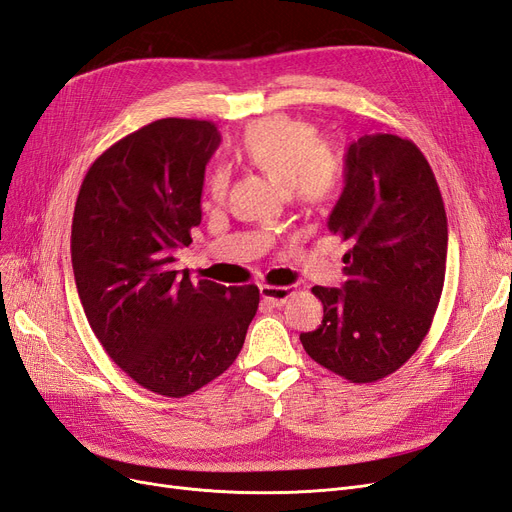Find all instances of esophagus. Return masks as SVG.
Instances as JSON below:
<instances>
[{"label": "esophagus", "instance_id": "34e87169", "mask_svg": "<svg viewBox=\"0 0 512 512\" xmlns=\"http://www.w3.org/2000/svg\"><path fill=\"white\" fill-rule=\"evenodd\" d=\"M261 297L266 304L280 308L282 304H287V299L295 293V287H274V285H261Z\"/></svg>", "mask_w": 512, "mask_h": 512}]
</instances>
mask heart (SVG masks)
<instances>
[{"label":"heart","mask_w":512,"mask_h":512,"mask_svg":"<svg viewBox=\"0 0 512 512\" xmlns=\"http://www.w3.org/2000/svg\"><path fill=\"white\" fill-rule=\"evenodd\" d=\"M238 156L312 208L335 200L344 183L342 160L323 143L314 124L299 118L270 116L253 122L242 132ZM225 185V170L217 166L206 175L204 192L221 200Z\"/></svg>","instance_id":"obj_1"}]
</instances>
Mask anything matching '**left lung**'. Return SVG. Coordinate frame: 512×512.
<instances>
[{
	"label": "left lung",
	"mask_w": 512,
	"mask_h": 512,
	"mask_svg": "<svg viewBox=\"0 0 512 512\" xmlns=\"http://www.w3.org/2000/svg\"><path fill=\"white\" fill-rule=\"evenodd\" d=\"M327 223L348 242V280L342 289H312L323 301V325L299 339L318 365L371 384L420 348L443 293L447 215L418 145L396 135L354 141Z\"/></svg>",
	"instance_id": "8db88e82"
}]
</instances>
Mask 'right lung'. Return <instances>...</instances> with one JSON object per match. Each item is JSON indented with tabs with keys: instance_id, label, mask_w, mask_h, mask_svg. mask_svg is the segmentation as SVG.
Masks as SVG:
<instances>
[{
	"instance_id": "1",
	"label": "right lung",
	"mask_w": 512,
	"mask_h": 512,
	"mask_svg": "<svg viewBox=\"0 0 512 512\" xmlns=\"http://www.w3.org/2000/svg\"><path fill=\"white\" fill-rule=\"evenodd\" d=\"M221 141L208 120L164 118L94 160L71 223L75 287L88 323L139 386L181 399L242 350L259 306L255 285L192 282L173 251L200 225L204 168Z\"/></svg>"
}]
</instances>
